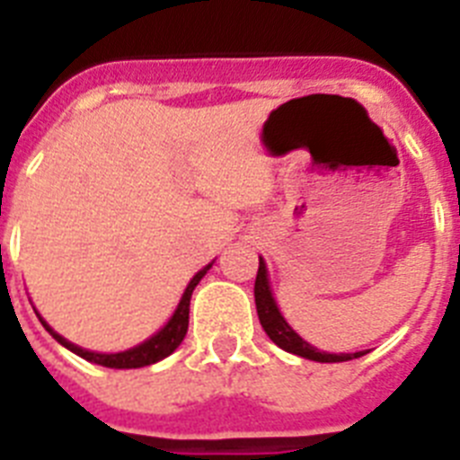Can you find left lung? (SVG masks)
Segmentation results:
<instances>
[{"mask_svg": "<svg viewBox=\"0 0 460 460\" xmlns=\"http://www.w3.org/2000/svg\"><path fill=\"white\" fill-rule=\"evenodd\" d=\"M255 308H258V318L262 329L267 332L271 341H274L279 348H283L286 352H292V355H299L304 359L320 361V364H334V361H350L357 359V357H364L368 350L361 352H341V355H334V352H320L318 348H313L311 343L296 334L295 329L286 323V318L280 315L279 306H276V299L271 296L270 290V279H267V267L265 260L260 258L258 276H255Z\"/></svg>", "mask_w": 460, "mask_h": 460, "instance_id": "1", "label": "left lung"}]
</instances>
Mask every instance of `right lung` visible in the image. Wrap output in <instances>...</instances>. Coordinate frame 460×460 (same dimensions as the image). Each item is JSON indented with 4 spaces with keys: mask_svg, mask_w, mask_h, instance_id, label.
I'll return each instance as SVG.
<instances>
[{
    "mask_svg": "<svg viewBox=\"0 0 460 460\" xmlns=\"http://www.w3.org/2000/svg\"><path fill=\"white\" fill-rule=\"evenodd\" d=\"M209 270H211V262L207 267H202V270L198 271L193 279H190V283L186 286L184 295H181V299H180V306H177V311L172 313V318L168 320V324H165L161 332H156L152 339H147L145 343L136 345V348H131V350L115 352V355H103V352L83 350V348H78L75 343H71V341H66L64 336L57 334L55 329H52L50 324L46 323V320L40 318L39 313H36V315H39L40 324H43L48 332H50L52 339H55L57 343H62L66 350L75 352V355L83 357V359H87V361H92V364H101V367H108V368H142V367H149V364H156V361H161V359H165L168 355H172V352L180 348L181 341H184L186 332H189L190 295H193L195 286L200 283V279Z\"/></svg>",
    "mask_w": 460,
    "mask_h": 460,
    "instance_id": "add662e5",
    "label": "right lung"
}]
</instances>
